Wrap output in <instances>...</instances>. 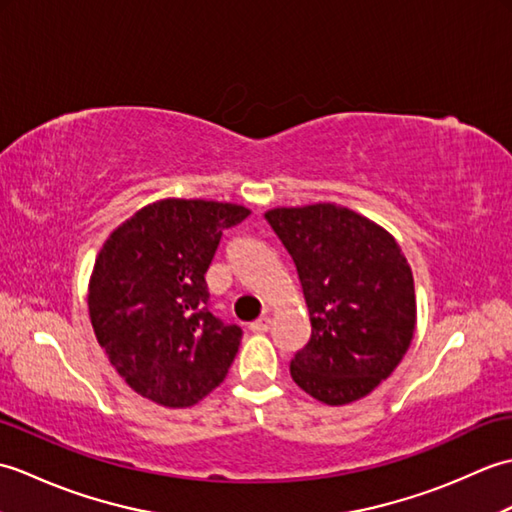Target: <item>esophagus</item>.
<instances>
[{"instance_id": "obj_1", "label": "esophagus", "mask_w": 512, "mask_h": 512, "mask_svg": "<svg viewBox=\"0 0 512 512\" xmlns=\"http://www.w3.org/2000/svg\"><path fill=\"white\" fill-rule=\"evenodd\" d=\"M250 330L257 332V334H264L270 330V317H259L257 321L250 323Z\"/></svg>"}]
</instances>
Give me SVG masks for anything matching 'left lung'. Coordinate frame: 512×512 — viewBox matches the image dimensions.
<instances>
[{"label":"left lung","mask_w":512,"mask_h":512,"mask_svg":"<svg viewBox=\"0 0 512 512\" xmlns=\"http://www.w3.org/2000/svg\"><path fill=\"white\" fill-rule=\"evenodd\" d=\"M264 217L297 266L310 312L292 380L332 407L365 398L398 367L416 330L407 257L394 235L347 206H279Z\"/></svg>","instance_id":"left-lung-1"}]
</instances>
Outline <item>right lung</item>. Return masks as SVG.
I'll return each mask as SVG.
<instances>
[{"label": "right lung", "instance_id": "add662e5", "mask_svg": "<svg viewBox=\"0 0 512 512\" xmlns=\"http://www.w3.org/2000/svg\"><path fill=\"white\" fill-rule=\"evenodd\" d=\"M242 204L167 198L147 204L105 239L88 286L96 341L136 394L162 407L200 402L222 383L242 328L206 308L204 273Z\"/></svg>", "mask_w": 512, "mask_h": 512}]
</instances>
